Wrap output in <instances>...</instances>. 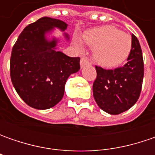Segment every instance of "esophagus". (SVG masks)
<instances>
[{
    "mask_svg": "<svg viewBox=\"0 0 155 155\" xmlns=\"http://www.w3.org/2000/svg\"><path fill=\"white\" fill-rule=\"evenodd\" d=\"M91 62H90V60L87 58L86 57H82L80 59V65L81 67H84V65H86V64H90Z\"/></svg>",
    "mask_w": 155,
    "mask_h": 155,
    "instance_id": "34e87169",
    "label": "esophagus"
}]
</instances>
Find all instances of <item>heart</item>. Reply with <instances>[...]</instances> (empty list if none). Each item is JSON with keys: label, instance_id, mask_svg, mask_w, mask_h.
<instances>
[{"label": "heart", "instance_id": "heart-1", "mask_svg": "<svg viewBox=\"0 0 155 155\" xmlns=\"http://www.w3.org/2000/svg\"><path fill=\"white\" fill-rule=\"evenodd\" d=\"M84 42L93 48V56L104 67H116L124 62L132 49V39L128 33L113 26H104L84 32ZM76 46L83 49V44L76 41Z\"/></svg>", "mask_w": 155, "mask_h": 155}]
</instances>
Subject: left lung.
Here are the masks:
<instances>
[{
	"label": "left lung",
	"mask_w": 155,
	"mask_h": 155,
	"mask_svg": "<svg viewBox=\"0 0 155 155\" xmlns=\"http://www.w3.org/2000/svg\"><path fill=\"white\" fill-rule=\"evenodd\" d=\"M97 78L93 96L101 110L111 115L128 110L140 97L144 76L142 51L138 39L132 34V49L128 62L114 70L96 65Z\"/></svg>",
	"instance_id": "1"
}]
</instances>
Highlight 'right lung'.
<instances>
[{"label":"right lung","mask_w":155,"mask_h":155,"mask_svg":"<svg viewBox=\"0 0 155 155\" xmlns=\"http://www.w3.org/2000/svg\"><path fill=\"white\" fill-rule=\"evenodd\" d=\"M54 27L65 30L67 24L43 17L29 24L13 46L10 77L16 92L30 107L46 110L55 106L64 96L68 77L80 69L79 57L57 51V41H47L45 33Z\"/></svg>","instance_id":"obj_1"}]
</instances>
